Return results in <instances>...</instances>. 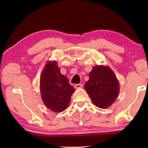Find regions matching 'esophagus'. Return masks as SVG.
<instances>
[{
	"label": "esophagus",
	"instance_id": "esophagus-1",
	"mask_svg": "<svg viewBox=\"0 0 148 148\" xmlns=\"http://www.w3.org/2000/svg\"><path fill=\"white\" fill-rule=\"evenodd\" d=\"M82 87H83V84H76L74 85V88L76 89L80 88H82Z\"/></svg>",
	"mask_w": 148,
	"mask_h": 148
}]
</instances>
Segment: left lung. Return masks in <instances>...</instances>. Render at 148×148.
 Masks as SVG:
<instances>
[{
    "label": "left lung",
    "instance_id": "obj_1",
    "mask_svg": "<svg viewBox=\"0 0 148 148\" xmlns=\"http://www.w3.org/2000/svg\"><path fill=\"white\" fill-rule=\"evenodd\" d=\"M89 75L84 89L96 106L102 109L108 108L118 95L117 78L111 69L100 65L94 67Z\"/></svg>",
    "mask_w": 148,
    "mask_h": 148
}]
</instances>
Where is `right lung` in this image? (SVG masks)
I'll return each instance as SVG.
<instances>
[{
  "label": "right lung",
  "mask_w": 148,
  "mask_h": 148,
  "mask_svg": "<svg viewBox=\"0 0 148 148\" xmlns=\"http://www.w3.org/2000/svg\"><path fill=\"white\" fill-rule=\"evenodd\" d=\"M45 68L40 84L43 102L51 111L62 112L68 107L75 89L60 73L56 62H48Z\"/></svg>",
  "instance_id": "add662e5"
}]
</instances>
